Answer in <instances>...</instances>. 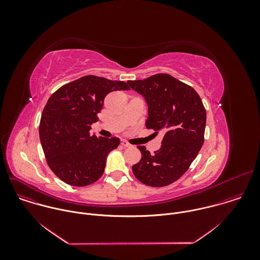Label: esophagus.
<instances>
[{"label":"esophagus","mask_w":260,"mask_h":260,"mask_svg":"<svg viewBox=\"0 0 260 260\" xmlns=\"http://www.w3.org/2000/svg\"><path fill=\"white\" fill-rule=\"evenodd\" d=\"M121 145H122L123 147H130V146H131L128 142H126V141H124V140L121 141Z\"/></svg>","instance_id":"esophagus-1"}]
</instances>
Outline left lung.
<instances>
[{"label":"left lung","instance_id":"8db88e82","mask_svg":"<svg viewBox=\"0 0 260 260\" xmlns=\"http://www.w3.org/2000/svg\"><path fill=\"white\" fill-rule=\"evenodd\" d=\"M148 106L146 127L162 131L161 148L150 154L137 146L141 160L133 165L135 177L152 187L178 180L196 158L204 142L206 111L197 92L171 75L155 74L144 80L127 81Z\"/></svg>","mask_w":260,"mask_h":260}]
</instances>
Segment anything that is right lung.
Here are the masks:
<instances>
[{
	"instance_id": "1",
	"label": "right lung",
	"mask_w": 260,
	"mask_h": 260,
	"mask_svg": "<svg viewBox=\"0 0 260 260\" xmlns=\"http://www.w3.org/2000/svg\"><path fill=\"white\" fill-rule=\"evenodd\" d=\"M129 89L123 81L89 75L62 86L49 98L39 134L47 163L62 181L82 187L103 175L107 156L120 140L91 136L89 131L106 95Z\"/></svg>"
}]
</instances>
